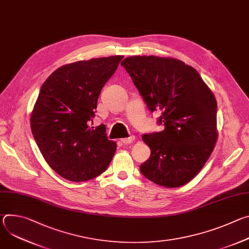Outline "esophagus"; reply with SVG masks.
Segmentation results:
<instances>
[{
    "mask_svg": "<svg viewBox=\"0 0 249 249\" xmlns=\"http://www.w3.org/2000/svg\"><path fill=\"white\" fill-rule=\"evenodd\" d=\"M135 140V136L134 135H131L130 137L128 138H124V139H121V142L124 144V145H128L130 143H132V142H134Z\"/></svg>",
    "mask_w": 249,
    "mask_h": 249,
    "instance_id": "esophagus-1",
    "label": "esophagus"
}]
</instances>
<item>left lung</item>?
<instances>
[{"instance_id": "left-lung-1", "label": "left lung", "mask_w": 249, "mask_h": 249, "mask_svg": "<svg viewBox=\"0 0 249 249\" xmlns=\"http://www.w3.org/2000/svg\"><path fill=\"white\" fill-rule=\"evenodd\" d=\"M121 65L147 107L161 111V132L142 136L151 156L140 166L149 180L178 187L202 169L217 142V101L197 71L182 61L132 56Z\"/></svg>"}]
</instances>
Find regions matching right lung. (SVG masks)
Segmentation results:
<instances>
[{
  "mask_svg": "<svg viewBox=\"0 0 249 249\" xmlns=\"http://www.w3.org/2000/svg\"><path fill=\"white\" fill-rule=\"evenodd\" d=\"M123 56L79 61L58 68L42 85L30 118L35 142L50 167L82 182L108 167L116 144L103 124L91 127L100 91Z\"/></svg>",
  "mask_w": 249,
  "mask_h": 249,
  "instance_id": "add662e5",
  "label": "right lung"
}]
</instances>
